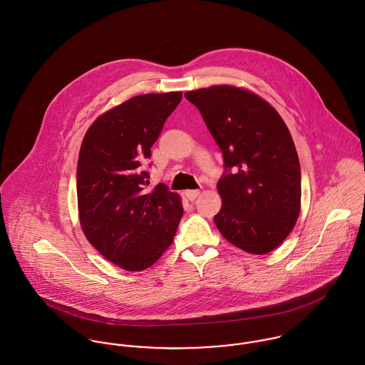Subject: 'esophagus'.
I'll use <instances>...</instances> for the list:
<instances>
[{
    "label": "esophagus",
    "mask_w": 365,
    "mask_h": 365,
    "mask_svg": "<svg viewBox=\"0 0 365 365\" xmlns=\"http://www.w3.org/2000/svg\"><path fill=\"white\" fill-rule=\"evenodd\" d=\"M200 195V191L198 190H188L185 191V197L190 200V201H195Z\"/></svg>",
    "instance_id": "esophagus-1"
}]
</instances>
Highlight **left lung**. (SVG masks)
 I'll return each mask as SVG.
<instances>
[{
	"instance_id": "1",
	"label": "left lung",
	"mask_w": 365,
	"mask_h": 365,
	"mask_svg": "<svg viewBox=\"0 0 365 365\" xmlns=\"http://www.w3.org/2000/svg\"><path fill=\"white\" fill-rule=\"evenodd\" d=\"M185 98L222 150V208L213 216L219 232L247 253L272 252L301 208V165L287 125L271 105L242 88L213 86Z\"/></svg>"
}]
</instances>
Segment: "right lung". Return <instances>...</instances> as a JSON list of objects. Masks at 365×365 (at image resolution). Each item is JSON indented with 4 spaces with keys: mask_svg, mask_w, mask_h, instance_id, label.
Returning a JSON list of instances; mask_svg holds the SVG:
<instances>
[{
    "mask_svg": "<svg viewBox=\"0 0 365 365\" xmlns=\"http://www.w3.org/2000/svg\"><path fill=\"white\" fill-rule=\"evenodd\" d=\"M181 98V93L133 97L101 115L83 139L77 164L83 232L106 260L128 271L161 257L184 213L167 185L148 194L149 171L142 168Z\"/></svg>",
    "mask_w": 365,
    "mask_h": 365,
    "instance_id": "add662e5",
    "label": "right lung"
}]
</instances>
